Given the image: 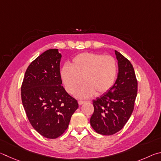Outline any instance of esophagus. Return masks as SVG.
I'll return each mask as SVG.
<instances>
[{"instance_id":"34e87169","label":"esophagus","mask_w":161,"mask_h":161,"mask_svg":"<svg viewBox=\"0 0 161 161\" xmlns=\"http://www.w3.org/2000/svg\"><path fill=\"white\" fill-rule=\"evenodd\" d=\"M85 103H86L85 101H81V100H79V101H78V104H79V105H83V104H84Z\"/></svg>"}]
</instances>
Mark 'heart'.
Instances as JSON below:
<instances>
[{"label":"heart","instance_id":"1","mask_svg":"<svg viewBox=\"0 0 161 161\" xmlns=\"http://www.w3.org/2000/svg\"><path fill=\"white\" fill-rule=\"evenodd\" d=\"M117 74L116 60L111 56L91 52L81 53L73 58L71 66L64 64L60 76L69 94L76 93L79 98H88L108 92L114 86Z\"/></svg>","mask_w":161,"mask_h":161}]
</instances>
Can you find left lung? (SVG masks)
Here are the masks:
<instances>
[{"label": "left lung", "mask_w": 161, "mask_h": 161, "mask_svg": "<svg viewBox=\"0 0 161 161\" xmlns=\"http://www.w3.org/2000/svg\"><path fill=\"white\" fill-rule=\"evenodd\" d=\"M118 61L117 78L106 93L92 100L94 112L90 119L97 133L112 135L127 122L137 95V80L133 66L128 59L114 51Z\"/></svg>", "instance_id": "left-lung-1"}]
</instances>
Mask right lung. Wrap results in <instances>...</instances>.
Instances as JSON below:
<instances>
[{
	"mask_svg": "<svg viewBox=\"0 0 161 161\" xmlns=\"http://www.w3.org/2000/svg\"><path fill=\"white\" fill-rule=\"evenodd\" d=\"M58 49L42 53L26 70L21 87V97L33 128L47 139H56L69 126L78 108L77 100L61 86Z\"/></svg>",
	"mask_w": 161,
	"mask_h": 161,
	"instance_id": "obj_1",
	"label": "right lung"
}]
</instances>
